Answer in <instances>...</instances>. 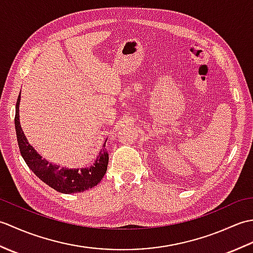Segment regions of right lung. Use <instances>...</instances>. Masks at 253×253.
<instances>
[{"instance_id": "add662e5", "label": "right lung", "mask_w": 253, "mask_h": 253, "mask_svg": "<svg viewBox=\"0 0 253 253\" xmlns=\"http://www.w3.org/2000/svg\"><path fill=\"white\" fill-rule=\"evenodd\" d=\"M19 103L20 93L16 102V136H17L21 157L28 168L34 171V174L39 177L42 181H44L47 186L66 195L89 190L98 185L105 175L107 164H109V153L104 149L107 139H105V142L92 165L80 169L61 168L60 165L53 164L50 161L42 158V155L38 153L37 150L27 140L19 122Z\"/></svg>"}]
</instances>
